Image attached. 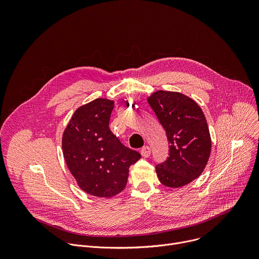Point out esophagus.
<instances>
[{
  "instance_id": "1",
  "label": "esophagus",
  "mask_w": 259,
  "mask_h": 259,
  "mask_svg": "<svg viewBox=\"0 0 259 259\" xmlns=\"http://www.w3.org/2000/svg\"><path fill=\"white\" fill-rule=\"evenodd\" d=\"M140 154H141V156L142 157H144V158H147V157H150V155H151V147L150 146H143L142 149H141V151H140Z\"/></svg>"
}]
</instances>
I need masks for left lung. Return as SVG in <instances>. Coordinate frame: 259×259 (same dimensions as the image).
<instances>
[{"instance_id": "left-lung-1", "label": "left lung", "mask_w": 259, "mask_h": 259, "mask_svg": "<svg viewBox=\"0 0 259 259\" xmlns=\"http://www.w3.org/2000/svg\"><path fill=\"white\" fill-rule=\"evenodd\" d=\"M147 102L164 127L169 157L156 166L165 187L181 188L204 171L211 153V137L206 118L198 103L179 92L159 90Z\"/></svg>"}]
</instances>
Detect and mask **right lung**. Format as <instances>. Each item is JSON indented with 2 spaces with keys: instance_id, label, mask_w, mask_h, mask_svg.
<instances>
[{
  "instance_id": "obj_1",
  "label": "right lung",
  "mask_w": 259,
  "mask_h": 259,
  "mask_svg": "<svg viewBox=\"0 0 259 259\" xmlns=\"http://www.w3.org/2000/svg\"><path fill=\"white\" fill-rule=\"evenodd\" d=\"M114 101L97 98L73 113L62 135L67 168L85 193L110 198L127 184L129 167L141 155L121 143L109 130Z\"/></svg>"
}]
</instances>
